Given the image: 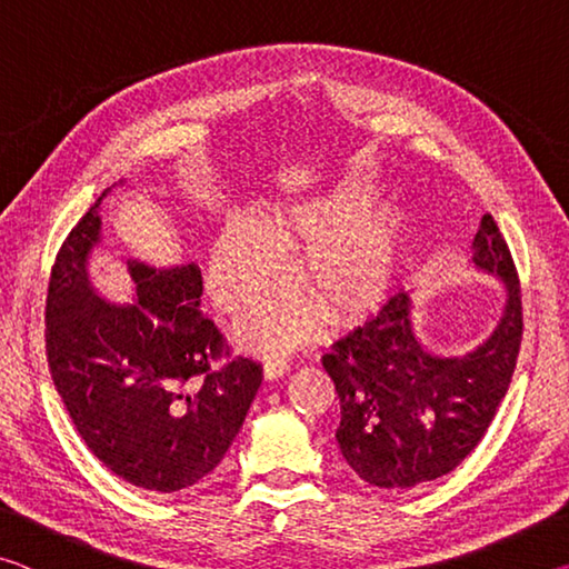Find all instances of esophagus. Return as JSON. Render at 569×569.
I'll return each instance as SVG.
<instances>
[{"mask_svg":"<svg viewBox=\"0 0 569 569\" xmlns=\"http://www.w3.org/2000/svg\"><path fill=\"white\" fill-rule=\"evenodd\" d=\"M288 369H291V363H288L283 356H273V359H268L263 363V377H266V381H276V379L286 377Z\"/></svg>","mask_w":569,"mask_h":569,"instance_id":"1","label":"esophagus"}]
</instances>
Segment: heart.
I'll list each match as a JSON object with an SVG mask.
<instances>
[{
	"label": "heart",
	"instance_id": "obj_1",
	"mask_svg": "<svg viewBox=\"0 0 569 569\" xmlns=\"http://www.w3.org/2000/svg\"><path fill=\"white\" fill-rule=\"evenodd\" d=\"M379 190L341 182L319 198L278 208L271 220L236 210L210 248L208 291L220 311L236 313L273 293L291 278L288 253L298 258V278L308 288L250 311L236 326L250 351L273 353L313 339L321 308L349 321L383 303L401 271L407 218L397 208L369 210Z\"/></svg>",
	"mask_w": 569,
	"mask_h": 569
}]
</instances>
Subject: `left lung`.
<instances>
[{"instance_id": "8db88e82", "label": "left lung", "mask_w": 569, "mask_h": 569, "mask_svg": "<svg viewBox=\"0 0 569 569\" xmlns=\"http://www.w3.org/2000/svg\"><path fill=\"white\" fill-rule=\"evenodd\" d=\"M471 268L502 283L505 306L487 339L461 353L421 341L413 291H399L323 356L341 401L339 449L381 489L439 479L475 449L512 381L522 341V298L512 256L492 216L471 240Z\"/></svg>"}]
</instances>
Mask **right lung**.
Returning <instances> with one entry per match:
<instances>
[{"instance_id": "add662e5", "label": "right lung", "mask_w": 569, "mask_h": 569, "mask_svg": "<svg viewBox=\"0 0 569 569\" xmlns=\"http://www.w3.org/2000/svg\"><path fill=\"white\" fill-rule=\"evenodd\" d=\"M104 190L57 253L47 293V361L77 435L104 467L150 492H180L210 475L233 445L263 381L261 363L210 359L223 336L200 311L196 263L124 258L132 296L94 288ZM203 376L204 383L191 381Z\"/></svg>"}]
</instances>
